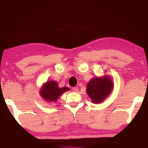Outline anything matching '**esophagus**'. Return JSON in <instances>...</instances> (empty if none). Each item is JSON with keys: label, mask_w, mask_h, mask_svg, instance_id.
I'll return each instance as SVG.
<instances>
[{"label": "esophagus", "mask_w": 148, "mask_h": 148, "mask_svg": "<svg viewBox=\"0 0 148 148\" xmlns=\"http://www.w3.org/2000/svg\"><path fill=\"white\" fill-rule=\"evenodd\" d=\"M72 91H73L74 92H77L78 91V88H77V87H74L72 88Z\"/></svg>", "instance_id": "esophagus-1"}]
</instances>
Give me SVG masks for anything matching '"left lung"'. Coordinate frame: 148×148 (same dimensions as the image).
I'll return each mask as SVG.
<instances>
[{
    "label": "left lung",
    "instance_id": "1",
    "mask_svg": "<svg viewBox=\"0 0 148 148\" xmlns=\"http://www.w3.org/2000/svg\"><path fill=\"white\" fill-rule=\"evenodd\" d=\"M114 88V84L110 76L94 77L87 85V93L95 104L101 103L110 95Z\"/></svg>",
    "mask_w": 148,
    "mask_h": 148
}]
</instances>
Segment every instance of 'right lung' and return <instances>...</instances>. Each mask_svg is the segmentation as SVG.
<instances>
[{
  "instance_id": "right-lung-1",
  "label": "right lung",
  "mask_w": 148,
  "mask_h": 148,
  "mask_svg": "<svg viewBox=\"0 0 148 148\" xmlns=\"http://www.w3.org/2000/svg\"><path fill=\"white\" fill-rule=\"evenodd\" d=\"M69 90L70 89L67 87L59 88L58 84L56 81L49 80L43 85L40 91V95L47 102H56L59 96Z\"/></svg>"
}]
</instances>
